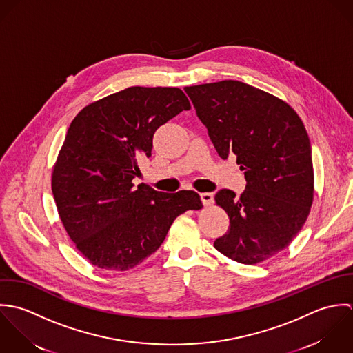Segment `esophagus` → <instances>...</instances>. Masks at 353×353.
<instances>
[{"label":"esophagus","mask_w":353,"mask_h":353,"mask_svg":"<svg viewBox=\"0 0 353 353\" xmlns=\"http://www.w3.org/2000/svg\"><path fill=\"white\" fill-rule=\"evenodd\" d=\"M201 199H202V203L205 206H210L212 201H214V195H212V192H202L201 194Z\"/></svg>","instance_id":"1"}]
</instances>
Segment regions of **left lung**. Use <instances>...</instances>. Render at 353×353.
I'll list each match as a JSON object with an SVG mask.
<instances>
[{
  "instance_id": "left-lung-1",
  "label": "left lung",
  "mask_w": 353,
  "mask_h": 353,
  "mask_svg": "<svg viewBox=\"0 0 353 353\" xmlns=\"http://www.w3.org/2000/svg\"><path fill=\"white\" fill-rule=\"evenodd\" d=\"M222 159L236 155L247 185L240 198L219 190L229 230L214 241L244 265L270 259L304 225L314 198L311 144L297 113L277 97L237 80L185 87Z\"/></svg>"
}]
</instances>
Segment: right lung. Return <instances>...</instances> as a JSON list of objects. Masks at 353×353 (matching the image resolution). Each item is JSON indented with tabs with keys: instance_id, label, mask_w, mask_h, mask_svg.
<instances>
[{
	"instance_id": "obj_1",
	"label": "right lung",
	"mask_w": 353,
	"mask_h": 353,
	"mask_svg": "<svg viewBox=\"0 0 353 353\" xmlns=\"http://www.w3.org/2000/svg\"><path fill=\"white\" fill-rule=\"evenodd\" d=\"M191 109L176 87H130L85 106L71 123L52 176L63 225L97 268L125 272L154 254L173 221L202 209L195 191L134 187L155 131Z\"/></svg>"
}]
</instances>
